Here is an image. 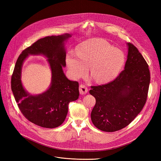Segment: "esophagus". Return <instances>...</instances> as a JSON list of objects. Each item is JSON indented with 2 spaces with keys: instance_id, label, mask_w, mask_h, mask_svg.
<instances>
[{
  "instance_id": "34e87169",
  "label": "esophagus",
  "mask_w": 161,
  "mask_h": 161,
  "mask_svg": "<svg viewBox=\"0 0 161 161\" xmlns=\"http://www.w3.org/2000/svg\"><path fill=\"white\" fill-rule=\"evenodd\" d=\"M79 91H80V93L81 95H85L86 94L87 92H88V89L87 88L84 86V85H80V89H79Z\"/></svg>"
}]
</instances>
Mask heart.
<instances>
[{"mask_svg":"<svg viewBox=\"0 0 161 161\" xmlns=\"http://www.w3.org/2000/svg\"><path fill=\"white\" fill-rule=\"evenodd\" d=\"M124 63L125 55L121 50L98 38L83 42L77 52L71 51L66 55V63L74 78L86 75L89 66L91 77L99 83H107L116 78Z\"/></svg>","mask_w":161,"mask_h":161,"instance_id":"1","label":"heart"}]
</instances>
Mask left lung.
<instances>
[{
  "label": "left lung",
  "mask_w": 161,
  "mask_h": 161,
  "mask_svg": "<svg viewBox=\"0 0 161 161\" xmlns=\"http://www.w3.org/2000/svg\"><path fill=\"white\" fill-rule=\"evenodd\" d=\"M125 70L112 81L91 86L89 93L96 99L91 114L97 129L115 132L129 125L144 106L150 83V73L144 58L130 43Z\"/></svg>",
  "instance_id": "1"
}]
</instances>
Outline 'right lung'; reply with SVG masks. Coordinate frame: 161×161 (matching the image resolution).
Returning <instances> with one entry per match:
<instances>
[{
    "label": "right lung",
    "mask_w": 161,
    "mask_h": 161,
    "mask_svg": "<svg viewBox=\"0 0 161 161\" xmlns=\"http://www.w3.org/2000/svg\"><path fill=\"white\" fill-rule=\"evenodd\" d=\"M72 35L65 33L39 39L23 50L16 61L12 76V91L21 113L32 123L53 129L65 120L69 104L79 98V83L66 78L63 68L66 66L65 42ZM43 55L48 59L52 80L48 89L38 95L26 91L21 81L24 61L28 56Z\"/></svg>",
    "instance_id": "right-lung-1"
}]
</instances>
